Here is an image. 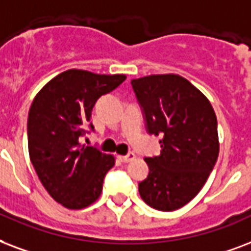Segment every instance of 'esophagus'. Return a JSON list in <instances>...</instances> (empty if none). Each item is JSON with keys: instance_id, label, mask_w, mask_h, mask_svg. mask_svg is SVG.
<instances>
[{"instance_id": "34e87169", "label": "esophagus", "mask_w": 251, "mask_h": 251, "mask_svg": "<svg viewBox=\"0 0 251 251\" xmlns=\"http://www.w3.org/2000/svg\"><path fill=\"white\" fill-rule=\"evenodd\" d=\"M135 153H128L127 156H118V158H119L122 162H131L132 160H135Z\"/></svg>"}]
</instances>
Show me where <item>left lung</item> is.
Here are the masks:
<instances>
[{"label": "left lung", "instance_id": "left-lung-1", "mask_svg": "<svg viewBox=\"0 0 251 251\" xmlns=\"http://www.w3.org/2000/svg\"><path fill=\"white\" fill-rule=\"evenodd\" d=\"M149 133L162 135L161 152L147 157L141 199L158 211H176L195 198L216 164L220 143L212 104L178 75H151L131 81Z\"/></svg>", "mask_w": 251, "mask_h": 251}]
</instances>
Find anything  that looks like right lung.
<instances>
[{
	"label": "right lung",
	"mask_w": 251,
	"mask_h": 251,
	"mask_svg": "<svg viewBox=\"0 0 251 251\" xmlns=\"http://www.w3.org/2000/svg\"><path fill=\"white\" fill-rule=\"evenodd\" d=\"M126 78L69 69L35 95L27 119L28 154L47 192L65 208L93 204L100 196L106 173L115 165L112 154L85 147L79 137L85 136L97 99Z\"/></svg>",
	"instance_id": "1"
}]
</instances>
